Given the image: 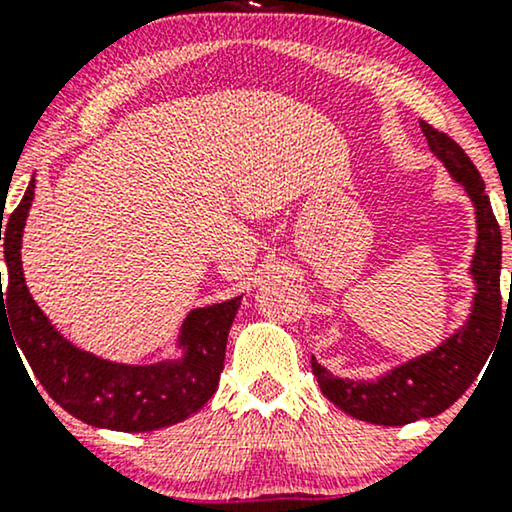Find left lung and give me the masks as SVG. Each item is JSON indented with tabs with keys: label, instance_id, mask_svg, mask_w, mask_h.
I'll return each mask as SVG.
<instances>
[{
	"label": "left lung",
	"instance_id": "obj_1",
	"mask_svg": "<svg viewBox=\"0 0 512 512\" xmlns=\"http://www.w3.org/2000/svg\"><path fill=\"white\" fill-rule=\"evenodd\" d=\"M421 132L433 154L445 163L477 209V250L472 260L477 293L472 315L462 330L428 354L392 368L373 383L334 378L313 358V373L322 395L354 419L378 426H404L431 419L452 407L477 380L501 332V228L493 216L484 180L462 146L452 142L448 134L424 120Z\"/></svg>",
	"mask_w": 512,
	"mask_h": 512
}]
</instances>
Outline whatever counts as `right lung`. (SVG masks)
<instances>
[{"instance_id": "1", "label": "right lung", "mask_w": 512, "mask_h": 512, "mask_svg": "<svg viewBox=\"0 0 512 512\" xmlns=\"http://www.w3.org/2000/svg\"><path fill=\"white\" fill-rule=\"evenodd\" d=\"M33 190L35 180L9 216L4 231L0 226L9 269L7 291H2L0 279V330L2 322H7L9 334L16 339L14 346L19 344L38 383L64 411L88 426L110 431H156L202 409L219 387L228 330L240 308V298L197 308L185 317L180 330L185 356L180 361L125 366L76 349L50 325L23 279L21 236Z\"/></svg>"}]
</instances>
